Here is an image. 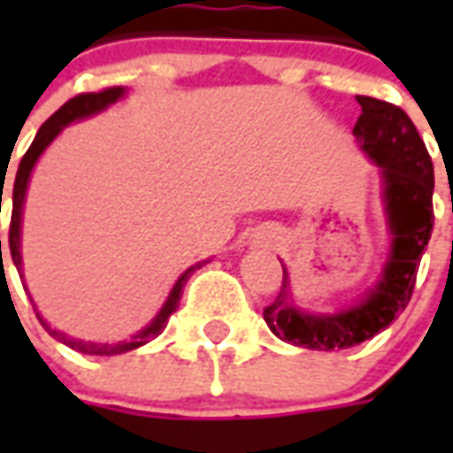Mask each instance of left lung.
Returning a JSON list of instances; mask_svg holds the SVG:
<instances>
[{
    "instance_id": "8db88e82",
    "label": "left lung",
    "mask_w": 453,
    "mask_h": 453,
    "mask_svg": "<svg viewBox=\"0 0 453 453\" xmlns=\"http://www.w3.org/2000/svg\"><path fill=\"white\" fill-rule=\"evenodd\" d=\"M357 102L361 116L354 126V135L383 172L393 250L380 281L369 296L337 315L296 311L284 269L281 291L265 308V320L279 340L305 349H347L386 330L408 308L418 281L419 259L434 227V167L415 123L395 104L373 96H357Z\"/></svg>"
}]
</instances>
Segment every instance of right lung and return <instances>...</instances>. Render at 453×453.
I'll return each instance as SVG.
<instances>
[{"label":"right lung","instance_id":"add662e5","mask_svg":"<svg viewBox=\"0 0 453 453\" xmlns=\"http://www.w3.org/2000/svg\"><path fill=\"white\" fill-rule=\"evenodd\" d=\"M120 94H123V87H109V89H102V92H84L77 94L74 99H70L67 104H63L58 111L50 116V119L45 120L41 130L35 133L34 142H31V148L26 150V155L19 162V169H16V179H14V188H12V223H9V252H12V259H14L16 269L21 272V252H19V227H21V206H24V196H26V184H28V177H31V169H34L35 159L38 155L48 148V142L60 133V130L67 126V123H73L77 119H84V116H92V113L102 111L106 109L109 104H113L119 99ZM2 201V194H0ZM0 259H2V240H0ZM201 265H206V262H198L196 266H191L187 269L184 274L179 276V281L172 288V294H169L167 303L165 308L159 311V315L152 320V323L138 333L130 342H119V344H94V342H80L73 340V337H67V334L58 333V330H50L48 325L43 323V327L48 333L53 334L55 340H60L63 344H67L70 349L80 351V354H96V357H113V354H123V351L130 349H138L142 347L145 342L155 340L157 334H162V330L167 327L169 315L174 313L179 308V298L184 294V284H187V279L191 276V272H196L201 269Z\"/></svg>","mask_w":453,"mask_h":453}]
</instances>
